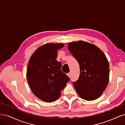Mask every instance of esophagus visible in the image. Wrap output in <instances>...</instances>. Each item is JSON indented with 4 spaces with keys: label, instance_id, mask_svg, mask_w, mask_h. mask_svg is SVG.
<instances>
[{
    "label": "esophagus",
    "instance_id": "1",
    "mask_svg": "<svg viewBox=\"0 0 125 125\" xmlns=\"http://www.w3.org/2000/svg\"><path fill=\"white\" fill-rule=\"evenodd\" d=\"M67 75L68 77H71V73H68L67 74Z\"/></svg>",
    "mask_w": 125,
    "mask_h": 125
}]
</instances>
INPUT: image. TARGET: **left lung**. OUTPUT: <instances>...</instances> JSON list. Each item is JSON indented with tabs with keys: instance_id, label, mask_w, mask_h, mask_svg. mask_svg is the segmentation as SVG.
I'll return each mask as SVG.
<instances>
[{
	"instance_id": "8db88e82",
	"label": "left lung",
	"mask_w": 125,
	"mask_h": 125,
	"mask_svg": "<svg viewBox=\"0 0 125 125\" xmlns=\"http://www.w3.org/2000/svg\"><path fill=\"white\" fill-rule=\"evenodd\" d=\"M67 48L79 64V77L73 83L78 94L87 101L98 99L109 80L110 65L106 55L95 45L83 41L68 43Z\"/></svg>"
}]
</instances>
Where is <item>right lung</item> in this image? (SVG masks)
Instances as JSON below:
<instances>
[{
	"label": "right lung",
	"mask_w": 125,
	"mask_h": 125,
	"mask_svg": "<svg viewBox=\"0 0 125 125\" xmlns=\"http://www.w3.org/2000/svg\"><path fill=\"white\" fill-rule=\"evenodd\" d=\"M63 43H47L39 47L28 63L26 77L32 92L46 102H52L61 95L70 80L61 71V62L57 60V51Z\"/></svg>",
	"instance_id": "right-lung-1"
}]
</instances>
